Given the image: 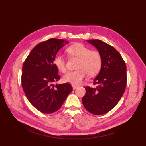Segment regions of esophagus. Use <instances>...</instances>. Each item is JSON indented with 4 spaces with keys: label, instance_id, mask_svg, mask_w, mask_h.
Instances as JSON below:
<instances>
[{
    "label": "esophagus",
    "instance_id": "34e87169",
    "mask_svg": "<svg viewBox=\"0 0 146 146\" xmlns=\"http://www.w3.org/2000/svg\"><path fill=\"white\" fill-rule=\"evenodd\" d=\"M78 85H72V87H73V88L75 90V89H76L77 87H78Z\"/></svg>",
    "mask_w": 146,
    "mask_h": 146
}]
</instances>
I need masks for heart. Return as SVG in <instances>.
Returning a JSON list of instances; mask_svg holds the SVG:
<instances>
[{
  "instance_id": "obj_1",
  "label": "heart",
  "mask_w": 146,
  "mask_h": 146,
  "mask_svg": "<svg viewBox=\"0 0 146 146\" xmlns=\"http://www.w3.org/2000/svg\"><path fill=\"white\" fill-rule=\"evenodd\" d=\"M70 58L76 57L80 59L76 68L78 70L70 71L63 77L64 83L78 85L85 78L86 74L88 76H95L99 73L102 66V57L97 51L92 50L82 43H75L66 49ZM54 64L57 70L61 73L66 71V61L61 56H57L54 60Z\"/></svg>"
}]
</instances>
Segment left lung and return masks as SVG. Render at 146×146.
<instances>
[{"label":"left lung","mask_w":146,"mask_h":146,"mask_svg":"<svg viewBox=\"0 0 146 146\" xmlns=\"http://www.w3.org/2000/svg\"><path fill=\"white\" fill-rule=\"evenodd\" d=\"M87 41L101 54L102 66L94 81V85L98 86L85 87L86 94L82 103L90 113L100 115L113 108L122 97L127 85L126 64L113 46L98 39Z\"/></svg>","instance_id":"left-lung-1"}]
</instances>
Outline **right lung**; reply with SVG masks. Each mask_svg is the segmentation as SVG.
<instances>
[{"instance_id":"1","label":"right lung","mask_w":146,"mask_h":146,"mask_svg":"<svg viewBox=\"0 0 146 146\" xmlns=\"http://www.w3.org/2000/svg\"><path fill=\"white\" fill-rule=\"evenodd\" d=\"M68 42L59 39L43 41L32 49L24 61L22 86L29 102L42 113H51L60 109L73 90L68 83L53 85L60 79L54 60Z\"/></svg>"}]
</instances>
